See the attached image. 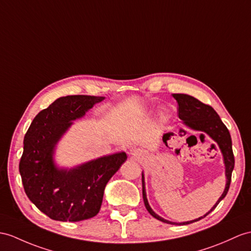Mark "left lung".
<instances>
[{
	"mask_svg": "<svg viewBox=\"0 0 251 251\" xmlns=\"http://www.w3.org/2000/svg\"><path fill=\"white\" fill-rule=\"evenodd\" d=\"M173 97L176 100V102H178L179 118L183 120V124L187 126L188 127H191L192 130L206 133L207 135L214 140V142L217 143L224 156V163L226 167V178H227V183H226V187L223 195L219 197L217 202L214 204V206L205 214V215L201 216L197 219H194V221L184 222V223H173V222L166 221V219H164L161 216H158L157 214H155V212L151 209L146 195L145 176H144V174H142L143 198H144V202H145L147 211H148L154 218L158 219V221H161L163 223L170 224V225H188L195 222H198L201 218L205 217L207 214L211 213L214 209H215L217 204L226 197V195H227L229 191L230 183H231V176L234 168V155H233V151H232V140H231L229 130L227 129V126L224 125V122L222 121L221 118H219L218 114L214 111V108L212 106L204 104V103L200 102L198 99H196V98H194L189 95L174 94Z\"/></svg>",
	"mask_w": 251,
	"mask_h": 251,
	"instance_id": "1",
	"label": "left lung"
}]
</instances>
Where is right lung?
I'll return each instance as SVG.
<instances>
[{
    "label": "right lung",
    "instance_id": "obj_1",
    "mask_svg": "<svg viewBox=\"0 0 251 251\" xmlns=\"http://www.w3.org/2000/svg\"><path fill=\"white\" fill-rule=\"evenodd\" d=\"M104 97L58 98L34 118L24 136L19 172L26 196L47 216L79 222L96 216L109 179L126 160V152L101 156L70 169L58 168L54 151L59 139Z\"/></svg>",
    "mask_w": 251,
    "mask_h": 251
}]
</instances>
